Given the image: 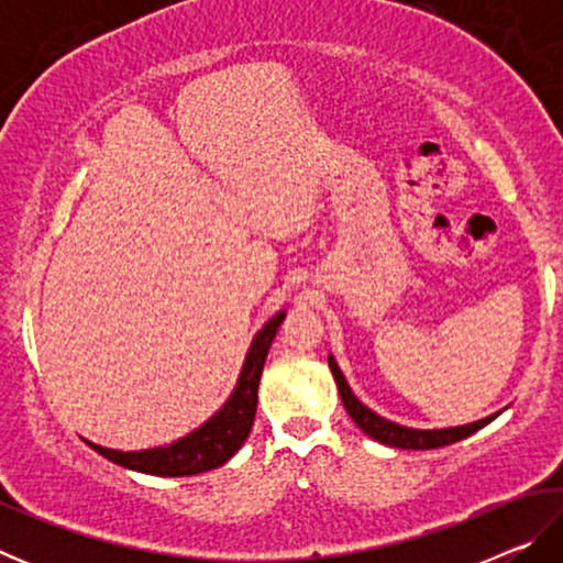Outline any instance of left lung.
I'll return each mask as SVG.
<instances>
[{
    "label": "left lung",
    "instance_id": "8db88e82",
    "mask_svg": "<svg viewBox=\"0 0 563 563\" xmlns=\"http://www.w3.org/2000/svg\"><path fill=\"white\" fill-rule=\"evenodd\" d=\"M328 365L332 369V377H335L342 405H345L347 415L355 419V424L362 432L387 446H399V450H437V446H446L452 442L464 440V437H470L476 430H482V427H487L494 417H499V412H494V415L476 419V422H470V424L442 427V430H415V427L397 424V422H393V419H385L383 415L373 412L367 405H362L355 397V393L350 389L347 379H345V375H342V369L338 367L335 357L328 355Z\"/></svg>",
    "mask_w": 563,
    "mask_h": 563
}]
</instances>
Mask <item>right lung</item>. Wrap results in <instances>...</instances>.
Segmentation results:
<instances>
[{"label": "right lung", "instance_id": "right-lung-1", "mask_svg": "<svg viewBox=\"0 0 563 563\" xmlns=\"http://www.w3.org/2000/svg\"><path fill=\"white\" fill-rule=\"evenodd\" d=\"M283 320L285 310L275 312V316L255 332L251 347L245 352L241 375H238V383L231 397H228L225 405L218 409L211 419H206L198 430L188 432L186 437H178V440L170 444L151 446V450L139 452L109 450V446L93 444L89 440L87 444L101 456H107L113 464L156 476H190L223 466L238 450H241L247 434H251L255 407H258V383L263 375V365Z\"/></svg>", "mask_w": 563, "mask_h": 563}]
</instances>
